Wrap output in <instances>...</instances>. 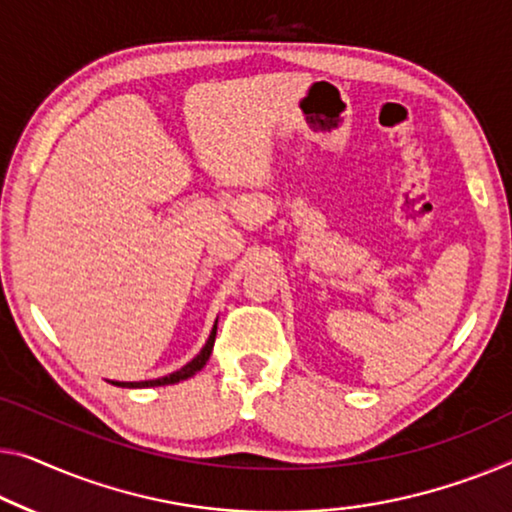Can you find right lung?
Listing matches in <instances>:
<instances>
[{"label": "right lung", "instance_id": "right-lung-1", "mask_svg": "<svg viewBox=\"0 0 512 512\" xmlns=\"http://www.w3.org/2000/svg\"><path fill=\"white\" fill-rule=\"evenodd\" d=\"M216 329H218V319H216V324H213L211 335H209L207 345L202 347V352L197 354V356L193 358V361L183 365L181 370L172 372V375L160 377V379H149V381H112V384H114V386H121V388H149V386H167V384H177V381H183V379L193 377L195 372H200V370L204 368V365H207V361H209L211 349H213V342H216Z\"/></svg>", "mask_w": 512, "mask_h": 512}]
</instances>
